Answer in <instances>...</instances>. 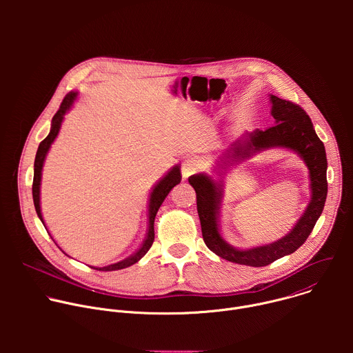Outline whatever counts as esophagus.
I'll return each instance as SVG.
<instances>
[{
  "label": "esophagus",
  "mask_w": 353,
  "mask_h": 353,
  "mask_svg": "<svg viewBox=\"0 0 353 353\" xmlns=\"http://www.w3.org/2000/svg\"><path fill=\"white\" fill-rule=\"evenodd\" d=\"M199 169L198 162L194 158H188L181 163V174L184 179H188L191 174H194Z\"/></svg>",
  "instance_id": "1"
}]
</instances>
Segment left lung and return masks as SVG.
Returning <instances> with one entry per match:
<instances>
[{
	"label": "left lung",
	"mask_w": 353,
	"mask_h": 353,
	"mask_svg": "<svg viewBox=\"0 0 353 353\" xmlns=\"http://www.w3.org/2000/svg\"><path fill=\"white\" fill-rule=\"evenodd\" d=\"M274 125L243 134L233 142L214 172L215 180L207 173L192 174L188 183L196 194V211L207 247L223 260L250 267H265L275 260L289 256L306 241L320 218L327 198V155L324 143L317 137L313 123L300 106L270 94ZM283 147L293 150L305 162L311 180V203L292 230L283 238L263 246L237 249L228 243L220 233V208L223 199L221 176L230 165L249 159L263 150Z\"/></svg>",
	"instance_id": "8db88e82"
}]
</instances>
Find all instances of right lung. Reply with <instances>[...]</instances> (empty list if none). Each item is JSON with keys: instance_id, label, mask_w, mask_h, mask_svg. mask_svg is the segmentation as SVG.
Segmentation results:
<instances>
[{"instance_id": "1", "label": "right lung", "mask_w": 353, "mask_h": 353, "mask_svg": "<svg viewBox=\"0 0 353 353\" xmlns=\"http://www.w3.org/2000/svg\"><path fill=\"white\" fill-rule=\"evenodd\" d=\"M78 97V92L72 90L70 93H67V96L64 97L63 103L59 109V112L54 114L53 120H52V128H50V132L48 135L40 142L39 148H37V154H36V158H34V173H33V187H32V192H33V203H34V210L37 212V216L39 219L41 221V223L44 225V221H43V215H41V208H40V184H41V170H43V165H44V161H46V157L48 154L50 148H52V143L54 142V139L57 138L59 132H60V128H61V124H63V120H64V116L67 114V112H70L71 106L74 105L75 99ZM181 181V173H180V166L176 165L173 166L152 188V191H150L149 194V204H148V230H146V236L141 244V247L135 251L134 254H131L130 257L119 261V263H114V264H110V265H106V267H90V268H94V270H99V271H117V270H123V268H127V267H131L132 264L138 263L146 253L148 250L150 248V245H152L154 240H155V229H154V223H155V216L162 205V203L165 201V198L168 196V194L170 192V190L179 184ZM46 228V225H44ZM50 234V233H48ZM52 236V234H50ZM53 239V237H52ZM54 240V239H53ZM56 241V240H54ZM57 244V243H56ZM60 247V245H59ZM63 250V248H61ZM63 253L65 254V251H63ZM68 256V254H65Z\"/></svg>"}]
</instances>
